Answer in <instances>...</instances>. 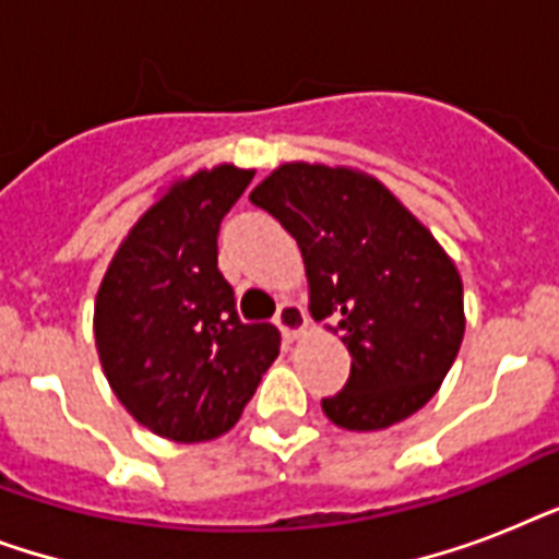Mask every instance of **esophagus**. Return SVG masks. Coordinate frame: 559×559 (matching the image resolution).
<instances>
[{
  "label": "esophagus",
  "mask_w": 559,
  "mask_h": 559,
  "mask_svg": "<svg viewBox=\"0 0 559 559\" xmlns=\"http://www.w3.org/2000/svg\"><path fill=\"white\" fill-rule=\"evenodd\" d=\"M275 324L284 333V340H298L307 331V313L305 307H298L296 301H284L275 313Z\"/></svg>",
  "instance_id": "esophagus-1"
}]
</instances>
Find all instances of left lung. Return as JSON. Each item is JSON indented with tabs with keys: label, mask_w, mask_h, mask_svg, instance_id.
<instances>
[{
	"label": "left lung",
	"mask_w": 559,
	"mask_h": 559,
	"mask_svg": "<svg viewBox=\"0 0 559 559\" xmlns=\"http://www.w3.org/2000/svg\"><path fill=\"white\" fill-rule=\"evenodd\" d=\"M296 237L316 322L350 354L345 389L322 400L342 429L406 420L441 389L464 340V287L452 258L368 174L287 162L249 193Z\"/></svg>",
	"instance_id": "1"
}]
</instances>
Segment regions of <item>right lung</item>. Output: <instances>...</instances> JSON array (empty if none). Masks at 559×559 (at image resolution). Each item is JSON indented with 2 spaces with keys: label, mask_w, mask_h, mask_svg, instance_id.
I'll list each match as a JSON object with an SVG mask.
<instances>
[{
  "label": "right lung",
  "mask_w": 559,
  "mask_h": 559,
  "mask_svg": "<svg viewBox=\"0 0 559 559\" xmlns=\"http://www.w3.org/2000/svg\"><path fill=\"white\" fill-rule=\"evenodd\" d=\"M254 170L217 165L177 179L144 211L95 298V345L121 406L159 438L200 443L240 420L281 333L240 322L217 270V235Z\"/></svg>",
  "instance_id": "obj_1"
}]
</instances>
